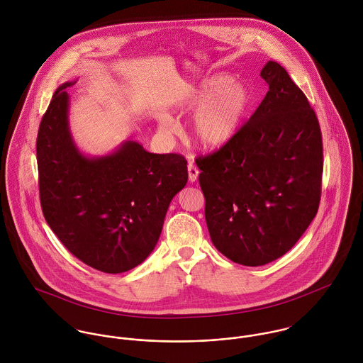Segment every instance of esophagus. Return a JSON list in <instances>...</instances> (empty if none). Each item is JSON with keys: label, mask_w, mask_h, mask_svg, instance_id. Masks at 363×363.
<instances>
[{"label": "esophagus", "mask_w": 363, "mask_h": 363, "mask_svg": "<svg viewBox=\"0 0 363 363\" xmlns=\"http://www.w3.org/2000/svg\"><path fill=\"white\" fill-rule=\"evenodd\" d=\"M187 170H189V180L191 182V183H194L197 179H199V173H200V170L190 162L189 163V166H187Z\"/></svg>", "instance_id": "34e87169"}]
</instances>
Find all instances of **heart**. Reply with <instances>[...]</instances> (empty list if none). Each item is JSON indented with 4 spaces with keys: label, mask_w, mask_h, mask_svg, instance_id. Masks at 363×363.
<instances>
[{
    "label": "heart",
    "mask_w": 363,
    "mask_h": 363,
    "mask_svg": "<svg viewBox=\"0 0 363 363\" xmlns=\"http://www.w3.org/2000/svg\"><path fill=\"white\" fill-rule=\"evenodd\" d=\"M255 102L252 88L235 81L230 74H215L204 78L177 106L179 113L194 111L190 137L201 148L218 150L230 143L245 124ZM164 131H174L176 123L163 116Z\"/></svg>",
    "instance_id": "b5f03b06"
}]
</instances>
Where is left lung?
Segmentation results:
<instances>
[{"instance_id": "8db88e82", "label": "left lung", "mask_w": 363, "mask_h": 363, "mask_svg": "<svg viewBox=\"0 0 363 363\" xmlns=\"http://www.w3.org/2000/svg\"><path fill=\"white\" fill-rule=\"evenodd\" d=\"M268 92L219 151L197 157L213 246L257 267L282 257L305 233L321 196L323 143L308 98L275 61L259 72Z\"/></svg>"}]
</instances>
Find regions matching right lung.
<instances>
[{"instance_id": "add662e5", "label": "right lung", "mask_w": 363, "mask_h": 363, "mask_svg": "<svg viewBox=\"0 0 363 363\" xmlns=\"http://www.w3.org/2000/svg\"><path fill=\"white\" fill-rule=\"evenodd\" d=\"M57 88L36 143L43 215L77 259L107 274L140 265L155 249L173 197L186 186L187 160L124 141L104 156L84 155L69 125V96Z\"/></svg>"}]
</instances>
